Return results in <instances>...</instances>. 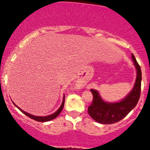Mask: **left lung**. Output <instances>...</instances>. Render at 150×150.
<instances>
[{
	"mask_svg": "<svg viewBox=\"0 0 150 150\" xmlns=\"http://www.w3.org/2000/svg\"><path fill=\"white\" fill-rule=\"evenodd\" d=\"M132 58L137 70V77L134 87L123 99L117 102H107L104 101L97 90L91 89L93 100L88 108V114L94 120L101 124H113L120 121L128 115L137 105L141 96V67L137 63L134 54Z\"/></svg>",
	"mask_w": 150,
	"mask_h": 150,
	"instance_id": "left-lung-1",
	"label": "left lung"
}]
</instances>
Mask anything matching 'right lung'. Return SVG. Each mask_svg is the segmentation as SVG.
I'll use <instances>...</instances> for the list:
<instances>
[{"label": "right lung", "instance_id": "obj_1", "mask_svg": "<svg viewBox=\"0 0 150 150\" xmlns=\"http://www.w3.org/2000/svg\"><path fill=\"white\" fill-rule=\"evenodd\" d=\"M64 102H65V95L63 96V102H62L61 105H60V107L58 108V110H57L56 112H54V114H51V115H48V116H45V117H38V116H35V115H33V114H29V113H28V112H25V110H21V109L20 108H18V106H17V105L14 103V102H13V104H14L16 107L18 108L19 109L21 112H22L23 114H25V115H27L28 117H30V118L33 119V120H36V121H38V122H48V121L52 120H54V118H56V117L60 114V112L62 111V110H63V106H64Z\"/></svg>", "mask_w": 150, "mask_h": 150}]
</instances>
